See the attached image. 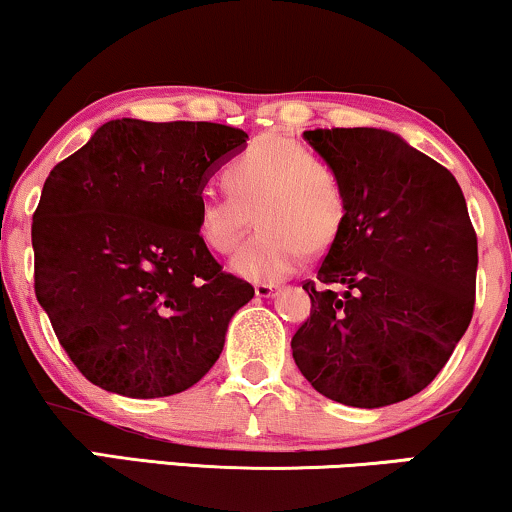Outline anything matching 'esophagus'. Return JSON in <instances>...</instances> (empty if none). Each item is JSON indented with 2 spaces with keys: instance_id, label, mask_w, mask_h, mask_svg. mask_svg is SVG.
Wrapping results in <instances>:
<instances>
[{
  "instance_id": "obj_1",
  "label": "esophagus",
  "mask_w": 512,
  "mask_h": 512,
  "mask_svg": "<svg viewBox=\"0 0 512 512\" xmlns=\"http://www.w3.org/2000/svg\"><path fill=\"white\" fill-rule=\"evenodd\" d=\"M276 286H271V283H257L255 286V295L257 297H274L276 295Z\"/></svg>"
}]
</instances>
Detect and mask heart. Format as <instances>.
<instances>
[{
	"label": "heart",
	"instance_id": "obj_1",
	"mask_svg": "<svg viewBox=\"0 0 512 512\" xmlns=\"http://www.w3.org/2000/svg\"><path fill=\"white\" fill-rule=\"evenodd\" d=\"M226 193L203 203L198 236L219 255L234 252L255 222L262 229L234 257L248 281H281L295 274L309 250L323 252L338 238L347 200L342 181L309 148L288 137H260L226 165Z\"/></svg>",
	"mask_w": 512,
	"mask_h": 512
}]
</instances>
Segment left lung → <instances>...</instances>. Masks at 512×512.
<instances>
[{"label": "left lung", "instance_id": "1", "mask_svg": "<svg viewBox=\"0 0 512 512\" xmlns=\"http://www.w3.org/2000/svg\"><path fill=\"white\" fill-rule=\"evenodd\" d=\"M338 174L347 212L290 347L323 397L380 409L425 390L475 309L477 236L454 174L375 127L304 132ZM343 290L335 294L333 285Z\"/></svg>", "mask_w": 512, "mask_h": 512}]
</instances>
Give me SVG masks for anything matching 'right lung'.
<instances>
[{"mask_svg":"<svg viewBox=\"0 0 512 512\" xmlns=\"http://www.w3.org/2000/svg\"><path fill=\"white\" fill-rule=\"evenodd\" d=\"M248 134L217 122L111 120L44 181L35 295L89 383L132 399L189 390L255 288L198 236L203 189Z\"/></svg>","mask_w":512,"mask_h":512,"instance_id":"obj_1","label":"right lung"}]
</instances>
